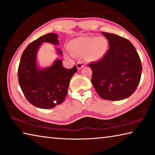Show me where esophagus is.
I'll return each instance as SVG.
<instances>
[{
	"instance_id": "1",
	"label": "esophagus",
	"mask_w": 155,
	"mask_h": 155,
	"mask_svg": "<svg viewBox=\"0 0 155 155\" xmlns=\"http://www.w3.org/2000/svg\"><path fill=\"white\" fill-rule=\"evenodd\" d=\"M83 66H84V64H83V62H81V61H80V62L77 63V67L78 68V70H81V69L82 68H83Z\"/></svg>"
}]
</instances>
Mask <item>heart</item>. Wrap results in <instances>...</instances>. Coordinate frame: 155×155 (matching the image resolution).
I'll use <instances>...</instances> for the list:
<instances>
[{
    "instance_id": "1",
    "label": "heart",
    "mask_w": 155,
    "mask_h": 155,
    "mask_svg": "<svg viewBox=\"0 0 155 155\" xmlns=\"http://www.w3.org/2000/svg\"><path fill=\"white\" fill-rule=\"evenodd\" d=\"M70 50L76 55H85L89 61H98L107 52L108 41L105 37L83 36L72 39L69 44Z\"/></svg>"
}]
</instances>
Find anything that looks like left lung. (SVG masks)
<instances>
[{"instance_id": "left-lung-1", "label": "left lung", "mask_w": 155, "mask_h": 155, "mask_svg": "<svg viewBox=\"0 0 155 155\" xmlns=\"http://www.w3.org/2000/svg\"><path fill=\"white\" fill-rule=\"evenodd\" d=\"M110 48L100 61L90 63L92 83L102 99L120 101L130 97L140 82L142 65L136 49L127 39L102 32Z\"/></svg>"}]
</instances>
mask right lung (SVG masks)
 Listing matches in <instances>:
<instances>
[{"label": "right lung", "instance_id": "right-lung-1", "mask_svg": "<svg viewBox=\"0 0 155 155\" xmlns=\"http://www.w3.org/2000/svg\"><path fill=\"white\" fill-rule=\"evenodd\" d=\"M58 35L49 33L30 43L21 56L18 70L19 85L28 101L42 109H50L62 104L68 94L71 78L77 72V66L66 69L62 61L56 59L50 67L37 64V53L43 43L57 45ZM58 54L63 55L56 48Z\"/></svg>", "mask_w": 155, "mask_h": 155}]
</instances>
